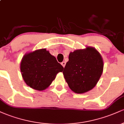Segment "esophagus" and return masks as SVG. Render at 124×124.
Instances as JSON below:
<instances>
[{
	"instance_id": "esophagus-1",
	"label": "esophagus",
	"mask_w": 124,
	"mask_h": 124,
	"mask_svg": "<svg viewBox=\"0 0 124 124\" xmlns=\"http://www.w3.org/2000/svg\"><path fill=\"white\" fill-rule=\"evenodd\" d=\"M61 65H62V66H63V68H65V65H66V62H64V61H63V62H62V63H61Z\"/></svg>"
}]
</instances>
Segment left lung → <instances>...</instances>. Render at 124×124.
Instances as JSON below:
<instances>
[{
	"label": "left lung",
	"mask_w": 124,
	"mask_h": 124,
	"mask_svg": "<svg viewBox=\"0 0 124 124\" xmlns=\"http://www.w3.org/2000/svg\"><path fill=\"white\" fill-rule=\"evenodd\" d=\"M103 61L96 49L87 47L70 52L63 73L70 89L84 93L96 85L103 70Z\"/></svg>",
	"instance_id": "left-lung-1"
}]
</instances>
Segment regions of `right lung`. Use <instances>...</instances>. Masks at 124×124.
I'll use <instances>...</instances> for the list:
<instances>
[{"mask_svg":"<svg viewBox=\"0 0 124 124\" xmlns=\"http://www.w3.org/2000/svg\"><path fill=\"white\" fill-rule=\"evenodd\" d=\"M63 69L55 56L45 49H38L25 55L20 65L22 76L27 85L39 91L46 89L56 74L62 72Z\"/></svg>","mask_w":124,"mask_h":124,"instance_id":"1","label":"right lung"}]
</instances>
